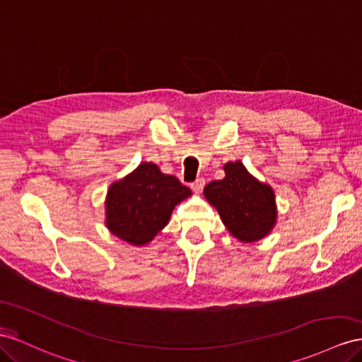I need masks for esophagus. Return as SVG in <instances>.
Here are the masks:
<instances>
[{
  "mask_svg": "<svg viewBox=\"0 0 362 362\" xmlns=\"http://www.w3.org/2000/svg\"><path fill=\"white\" fill-rule=\"evenodd\" d=\"M204 185H205V180H204V178H198L197 181H193V182L190 184V187H192V190H193L194 193H201L202 189H204Z\"/></svg>",
  "mask_w": 362,
  "mask_h": 362,
  "instance_id": "1",
  "label": "esophagus"
}]
</instances>
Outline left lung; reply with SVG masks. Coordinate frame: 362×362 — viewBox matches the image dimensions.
Masks as SVG:
<instances>
[{
  "instance_id": "1",
  "label": "left lung",
  "mask_w": 362,
  "mask_h": 362,
  "mask_svg": "<svg viewBox=\"0 0 362 362\" xmlns=\"http://www.w3.org/2000/svg\"><path fill=\"white\" fill-rule=\"evenodd\" d=\"M223 170L226 178L205 185V198L234 238L243 242L265 238L276 223L274 192L252 178L240 161L227 163Z\"/></svg>"
}]
</instances>
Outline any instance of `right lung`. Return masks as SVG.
Listing matches in <instances>:
<instances>
[{
  "label": "right lung",
  "mask_w": 362,
  "mask_h": 362,
  "mask_svg": "<svg viewBox=\"0 0 362 362\" xmlns=\"http://www.w3.org/2000/svg\"><path fill=\"white\" fill-rule=\"evenodd\" d=\"M177 177L152 163H141L124 180L114 182L106 198V226L132 245H144L169 222L175 205L190 194Z\"/></svg>",
  "instance_id": "1"
}]
</instances>
